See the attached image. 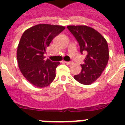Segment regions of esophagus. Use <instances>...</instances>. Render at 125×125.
Listing matches in <instances>:
<instances>
[{
  "mask_svg": "<svg viewBox=\"0 0 125 125\" xmlns=\"http://www.w3.org/2000/svg\"><path fill=\"white\" fill-rule=\"evenodd\" d=\"M65 63H66L67 65H70L72 63V62H64Z\"/></svg>",
  "mask_w": 125,
  "mask_h": 125,
  "instance_id": "esophagus-1",
  "label": "esophagus"
}]
</instances>
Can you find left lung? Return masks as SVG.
Returning a JSON list of instances; mask_svg holds the SVG:
<instances>
[{
	"instance_id": "left-lung-1",
	"label": "left lung",
	"mask_w": 125,
	"mask_h": 125,
	"mask_svg": "<svg viewBox=\"0 0 125 125\" xmlns=\"http://www.w3.org/2000/svg\"><path fill=\"white\" fill-rule=\"evenodd\" d=\"M79 46L80 53H85L82 71L74 78L84 85H89L100 77L109 59L108 43L99 32L87 26H68Z\"/></svg>"
}]
</instances>
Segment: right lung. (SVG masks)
Here are the masks:
<instances>
[{"label": "right lung", "mask_w": 125, "mask_h": 125, "mask_svg": "<svg viewBox=\"0 0 125 125\" xmlns=\"http://www.w3.org/2000/svg\"><path fill=\"white\" fill-rule=\"evenodd\" d=\"M65 27L47 24H37L23 33L17 51V58L22 75L38 87L48 86L56 77L60 62H52L44 54L52 40Z\"/></svg>", "instance_id": "right-lung-1"}]
</instances>
